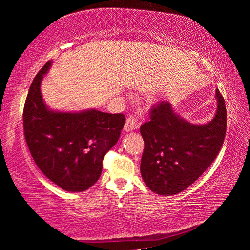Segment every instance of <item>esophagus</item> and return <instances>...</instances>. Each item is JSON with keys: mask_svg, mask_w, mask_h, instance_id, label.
I'll use <instances>...</instances> for the list:
<instances>
[{"mask_svg": "<svg viewBox=\"0 0 250 250\" xmlns=\"http://www.w3.org/2000/svg\"><path fill=\"white\" fill-rule=\"evenodd\" d=\"M139 128V124L137 122V119L134 117L130 116L128 119L125 120V132H130V131H133L134 129Z\"/></svg>", "mask_w": 250, "mask_h": 250, "instance_id": "esophagus-1", "label": "esophagus"}]
</instances>
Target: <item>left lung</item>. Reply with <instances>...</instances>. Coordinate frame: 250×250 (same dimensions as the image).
<instances>
[{
    "label": "left lung",
    "instance_id": "1",
    "mask_svg": "<svg viewBox=\"0 0 250 250\" xmlns=\"http://www.w3.org/2000/svg\"><path fill=\"white\" fill-rule=\"evenodd\" d=\"M217 110L206 125L189 124L161 101L151 108L140 132L145 140L141 175L160 195H174L193 184L216 158L226 134V105L216 90Z\"/></svg>",
    "mask_w": 250,
    "mask_h": 250
}]
</instances>
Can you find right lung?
Returning <instances> with one entry per match:
<instances>
[{
	"label": "right lung",
	"instance_id": "obj_1",
	"mask_svg": "<svg viewBox=\"0 0 250 250\" xmlns=\"http://www.w3.org/2000/svg\"><path fill=\"white\" fill-rule=\"evenodd\" d=\"M52 62L44 65L29 87L24 104L25 140L36 166L67 192H83L101 175L103 160L119 140L122 113L91 109L80 112L53 111L45 104L41 83Z\"/></svg>",
	"mask_w": 250,
	"mask_h": 250
}]
</instances>
